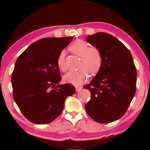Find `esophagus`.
Returning <instances> with one entry per match:
<instances>
[{
  "instance_id": "1",
  "label": "esophagus",
  "mask_w": 150,
  "mask_h": 150,
  "mask_svg": "<svg viewBox=\"0 0 150 150\" xmlns=\"http://www.w3.org/2000/svg\"><path fill=\"white\" fill-rule=\"evenodd\" d=\"M82 90V87H76V91H80Z\"/></svg>"
}]
</instances>
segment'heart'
Here are the masks:
<instances>
[{
    "label": "heart",
    "mask_w": 150,
    "mask_h": 150,
    "mask_svg": "<svg viewBox=\"0 0 150 150\" xmlns=\"http://www.w3.org/2000/svg\"><path fill=\"white\" fill-rule=\"evenodd\" d=\"M69 50L77 56L81 57L80 67L77 71H70L67 72L63 80L65 83L79 86L87 81L89 76V72L91 75H96L102 68L103 57L99 49L90 48L89 45L83 40H78L69 47ZM65 51H61L57 58V66L61 71H65L67 69L65 63Z\"/></svg>",
    "instance_id": "obj_1"
}]
</instances>
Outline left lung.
<instances>
[{"mask_svg": "<svg viewBox=\"0 0 150 150\" xmlns=\"http://www.w3.org/2000/svg\"><path fill=\"white\" fill-rule=\"evenodd\" d=\"M86 40L99 49L102 68L89 84L91 100L86 111L96 122L107 124L125 114L136 92L137 69L130 50L116 38L106 33L88 35Z\"/></svg>", "mask_w": 150, "mask_h": 150, "instance_id": "1", "label": "left lung"}]
</instances>
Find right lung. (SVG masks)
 Instances as JSON below:
<instances>
[{
    "instance_id": "right-lung-1",
    "label": "right lung",
    "mask_w": 150,
    "mask_h": 150,
    "mask_svg": "<svg viewBox=\"0 0 150 150\" xmlns=\"http://www.w3.org/2000/svg\"><path fill=\"white\" fill-rule=\"evenodd\" d=\"M73 37L48 38L33 43L18 57L11 76L13 96L24 116L35 124H49L61 113L76 89L59 85L57 58Z\"/></svg>"
}]
</instances>
